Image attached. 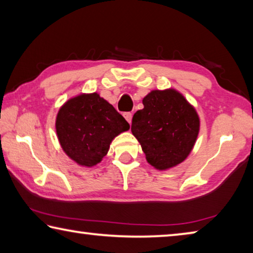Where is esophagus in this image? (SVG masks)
Returning <instances> with one entry per match:
<instances>
[{"instance_id":"obj_1","label":"esophagus","mask_w":253,"mask_h":253,"mask_svg":"<svg viewBox=\"0 0 253 253\" xmlns=\"http://www.w3.org/2000/svg\"><path fill=\"white\" fill-rule=\"evenodd\" d=\"M124 117H125V119H126L128 123L131 124V118H132V114L131 113H125V114H124Z\"/></svg>"}]
</instances>
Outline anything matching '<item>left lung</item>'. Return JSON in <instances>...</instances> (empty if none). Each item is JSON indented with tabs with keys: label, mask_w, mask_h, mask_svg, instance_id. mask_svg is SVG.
Wrapping results in <instances>:
<instances>
[{
	"label": "left lung",
	"mask_w": 253,
	"mask_h": 253,
	"mask_svg": "<svg viewBox=\"0 0 253 253\" xmlns=\"http://www.w3.org/2000/svg\"><path fill=\"white\" fill-rule=\"evenodd\" d=\"M143 105L144 108L132 117V135L154 168L168 169L176 166L188 156L198 138V114L174 89L151 91Z\"/></svg>",
	"instance_id": "left-lung-1"
}]
</instances>
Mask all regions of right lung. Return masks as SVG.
Listing matches in <instances>:
<instances>
[{
    "instance_id": "1",
    "label": "right lung",
    "mask_w": 253,
    "mask_h": 253,
    "mask_svg": "<svg viewBox=\"0 0 253 253\" xmlns=\"http://www.w3.org/2000/svg\"><path fill=\"white\" fill-rule=\"evenodd\" d=\"M60 145L71 160L83 166L99 163L115 137L129 124L98 93H83L68 100L57 115Z\"/></svg>"
}]
</instances>
